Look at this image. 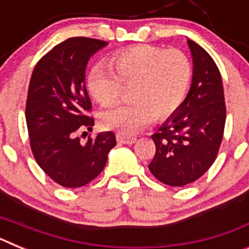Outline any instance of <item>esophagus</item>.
<instances>
[{"instance_id":"1","label":"esophagus","mask_w":249,"mask_h":249,"mask_svg":"<svg viewBox=\"0 0 249 249\" xmlns=\"http://www.w3.org/2000/svg\"><path fill=\"white\" fill-rule=\"evenodd\" d=\"M136 140H137V138L133 137V136L122 135V133H118L117 135V141L122 144H133L136 142Z\"/></svg>"}]
</instances>
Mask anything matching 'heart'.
<instances>
[{
	"instance_id": "1",
	"label": "heart",
	"mask_w": 249,
	"mask_h": 249,
	"mask_svg": "<svg viewBox=\"0 0 249 249\" xmlns=\"http://www.w3.org/2000/svg\"><path fill=\"white\" fill-rule=\"evenodd\" d=\"M191 80L192 66L183 52L137 46L114 53L109 66H94L87 76V89L101 106L108 107L120 100L122 85H132V102L105 111L101 122L106 128L135 135L155 116L163 118L177 111Z\"/></svg>"
}]
</instances>
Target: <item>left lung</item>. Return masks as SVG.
Masks as SVG:
<instances>
[{
    "label": "left lung",
    "mask_w": 249,
    "mask_h": 249,
    "mask_svg": "<svg viewBox=\"0 0 249 249\" xmlns=\"http://www.w3.org/2000/svg\"><path fill=\"white\" fill-rule=\"evenodd\" d=\"M192 56L190 92L152 136L156 155L151 173L167 186L192 183L214 162L226 123L223 85L212 57L196 42L187 39Z\"/></svg>",
    "instance_id": "8db88e82"
}]
</instances>
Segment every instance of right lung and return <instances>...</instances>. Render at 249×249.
Returning a JSON list of instances; mask_svg holds the SVG:
<instances>
[{
  "label": "right lung",
  "mask_w": 249,
  "mask_h": 249,
  "mask_svg": "<svg viewBox=\"0 0 249 249\" xmlns=\"http://www.w3.org/2000/svg\"><path fill=\"white\" fill-rule=\"evenodd\" d=\"M106 41L72 37L54 46L32 72L26 103L31 148L38 166L56 183L77 188L97 177L116 146L113 132H100L82 143L78 128L92 129L86 116L91 101L86 89V67Z\"/></svg>",
  "instance_id": "right-lung-1"
}]
</instances>
